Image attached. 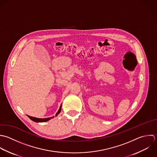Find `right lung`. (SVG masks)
Listing matches in <instances>:
<instances>
[{
    "instance_id": "1",
    "label": "right lung",
    "mask_w": 157,
    "mask_h": 157,
    "mask_svg": "<svg viewBox=\"0 0 157 157\" xmlns=\"http://www.w3.org/2000/svg\"><path fill=\"white\" fill-rule=\"evenodd\" d=\"M60 111H61V106H60V108H59L58 112L57 113L56 116H57L58 114L60 113ZM28 116L32 121H34V122H46V121L50 120L51 118L53 117H48V118H45V119H39V118H35V117H31V116Z\"/></svg>"
}]
</instances>
